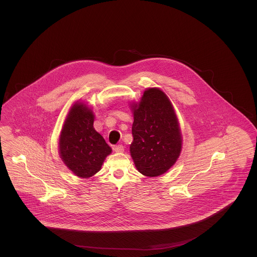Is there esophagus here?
Here are the masks:
<instances>
[{
    "label": "esophagus",
    "instance_id": "1",
    "mask_svg": "<svg viewBox=\"0 0 257 257\" xmlns=\"http://www.w3.org/2000/svg\"><path fill=\"white\" fill-rule=\"evenodd\" d=\"M113 150L116 153H122V152H124V147L121 145H118V146H115V147H113Z\"/></svg>",
    "mask_w": 257,
    "mask_h": 257
}]
</instances>
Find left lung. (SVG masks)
<instances>
[{
  "mask_svg": "<svg viewBox=\"0 0 257 257\" xmlns=\"http://www.w3.org/2000/svg\"><path fill=\"white\" fill-rule=\"evenodd\" d=\"M134 115L131 157L148 177L167 172L182 150V134L170 98L158 87H148L139 102L130 104Z\"/></svg>",
  "mask_w": 257,
  "mask_h": 257,
  "instance_id": "obj_1",
  "label": "left lung"
}]
</instances>
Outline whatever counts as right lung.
Instances as JSON below:
<instances>
[{"mask_svg": "<svg viewBox=\"0 0 257 257\" xmlns=\"http://www.w3.org/2000/svg\"><path fill=\"white\" fill-rule=\"evenodd\" d=\"M93 122L92 110L85 103L77 101L68 111L60 135V157L81 178L93 176L111 153V148L96 132Z\"/></svg>", "mask_w": 257, "mask_h": 257, "instance_id": "add662e5", "label": "right lung"}]
</instances>
